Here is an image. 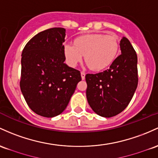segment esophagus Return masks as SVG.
Returning a JSON list of instances; mask_svg holds the SVG:
<instances>
[{"label":"esophagus","instance_id":"obj_1","mask_svg":"<svg viewBox=\"0 0 158 158\" xmlns=\"http://www.w3.org/2000/svg\"><path fill=\"white\" fill-rule=\"evenodd\" d=\"M81 76H82V80H84L85 78V73H84V72L81 73Z\"/></svg>","mask_w":158,"mask_h":158}]
</instances>
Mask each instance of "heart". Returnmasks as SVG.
<instances>
[{
  "instance_id": "b5f03b06",
  "label": "heart",
  "mask_w": 158,
  "mask_h": 158,
  "mask_svg": "<svg viewBox=\"0 0 158 158\" xmlns=\"http://www.w3.org/2000/svg\"><path fill=\"white\" fill-rule=\"evenodd\" d=\"M74 44H65L64 51L67 62L75 67L84 56L87 66L99 71L112 64L118 51V40L114 34H90L77 37Z\"/></svg>"
}]
</instances>
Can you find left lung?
<instances>
[{
  "mask_svg": "<svg viewBox=\"0 0 158 158\" xmlns=\"http://www.w3.org/2000/svg\"><path fill=\"white\" fill-rule=\"evenodd\" d=\"M121 55L108 70L87 74L86 98L95 113L110 118L122 112L131 102L138 85L137 55L127 38L120 40Z\"/></svg>",
  "mask_w": 158,
  "mask_h": 158,
  "instance_id": "obj_1",
  "label": "left lung"
}]
</instances>
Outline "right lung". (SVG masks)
Returning <instances> with one entry per match:
<instances>
[{
    "label": "right lung",
    "mask_w": 158,
    "mask_h": 158,
    "mask_svg": "<svg viewBox=\"0 0 158 158\" xmlns=\"http://www.w3.org/2000/svg\"><path fill=\"white\" fill-rule=\"evenodd\" d=\"M65 33L62 27L41 31L22 53L21 91L31 110L43 117L62 113L82 80L80 72L64 63Z\"/></svg>",
    "instance_id": "right-lung-1"
}]
</instances>
